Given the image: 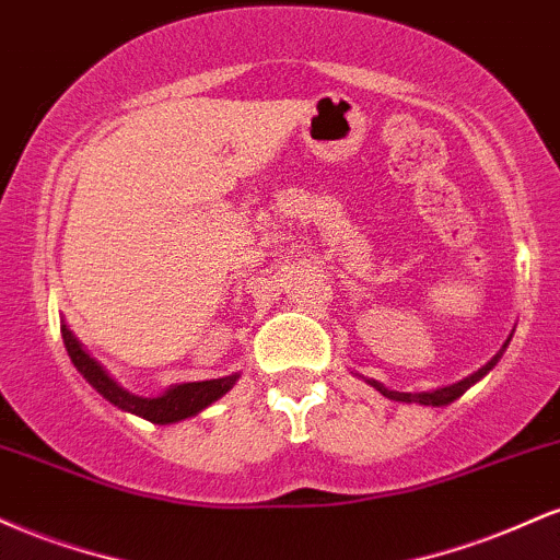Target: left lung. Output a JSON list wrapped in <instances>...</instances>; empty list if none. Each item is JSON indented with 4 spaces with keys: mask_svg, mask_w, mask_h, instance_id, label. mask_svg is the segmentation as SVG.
Wrapping results in <instances>:
<instances>
[{
    "mask_svg": "<svg viewBox=\"0 0 560 560\" xmlns=\"http://www.w3.org/2000/svg\"><path fill=\"white\" fill-rule=\"evenodd\" d=\"M514 335V332H511ZM511 335H509V340H505L503 343V348L501 351L495 353V357H492L488 364L485 366H479L477 372H471L469 377H464V380H458V383H453V385H443V387H435V390H424V393H398V390H390V387H385L383 383H377V380H370V377H364V374H359L361 380H364L366 385H372L374 390H380L383 393L385 398H390V400H398V404H419V406H448V404H453V400L456 398H462L466 390H469L471 385H477L479 380L485 377V374H490L492 372V366L498 364V361H501V357H503V351L505 348H509V343H511Z\"/></svg>",
    "mask_w": 560,
    "mask_h": 560,
    "instance_id": "obj_1",
    "label": "left lung"
}]
</instances>
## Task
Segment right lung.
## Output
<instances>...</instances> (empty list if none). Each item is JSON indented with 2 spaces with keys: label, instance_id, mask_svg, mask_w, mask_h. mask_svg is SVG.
<instances>
[{
  "label": "right lung",
  "instance_id": "1",
  "mask_svg": "<svg viewBox=\"0 0 560 560\" xmlns=\"http://www.w3.org/2000/svg\"><path fill=\"white\" fill-rule=\"evenodd\" d=\"M62 340L65 348H68V357L75 370L83 374V380L89 383L98 396H104L112 406L117 409L136 413V417L147 419L151 424H175L183 422V419L196 417L201 413L207 406H212L217 398H222L225 393L238 383L241 374L233 372L228 377H217V380H199V383H177L170 385L167 390L160 393V396H136V393L125 390L120 383H115V377H109V372L104 370L98 361L85 351L81 340L72 335V330L62 322Z\"/></svg>",
  "mask_w": 560,
  "mask_h": 560
}]
</instances>
